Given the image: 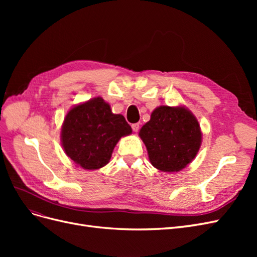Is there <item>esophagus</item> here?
Here are the masks:
<instances>
[{
  "instance_id": "obj_1",
  "label": "esophagus",
  "mask_w": 257,
  "mask_h": 257,
  "mask_svg": "<svg viewBox=\"0 0 257 257\" xmlns=\"http://www.w3.org/2000/svg\"><path fill=\"white\" fill-rule=\"evenodd\" d=\"M132 128H133L134 132H138V130H139V123L132 124Z\"/></svg>"
}]
</instances>
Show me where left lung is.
<instances>
[{"label": "left lung", "instance_id": "left-lung-1", "mask_svg": "<svg viewBox=\"0 0 257 257\" xmlns=\"http://www.w3.org/2000/svg\"><path fill=\"white\" fill-rule=\"evenodd\" d=\"M151 164L162 172L183 169L196 157L201 143L198 121L184 107L160 106L139 132Z\"/></svg>", "mask_w": 257, "mask_h": 257}]
</instances>
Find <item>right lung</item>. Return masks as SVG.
Returning <instances> with one entry per match:
<instances>
[{
	"label": "right lung",
	"mask_w": 257,
	"mask_h": 257,
	"mask_svg": "<svg viewBox=\"0 0 257 257\" xmlns=\"http://www.w3.org/2000/svg\"><path fill=\"white\" fill-rule=\"evenodd\" d=\"M131 133L124 116L113 114L102 97H95L68 111L61 141L66 155L77 166L98 169L109 162L119 139Z\"/></svg>",
	"instance_id": "1"
}]
</instances>
